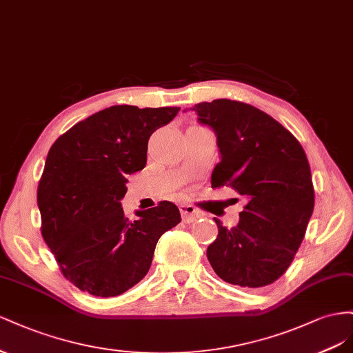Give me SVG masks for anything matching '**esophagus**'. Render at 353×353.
<instances>
[{"instance_id": "obj_1", "label": "esophagus", "mask_w": 353, "mask_h": 353, "mask_svg": "<svg viewBox=\"0 0 353 353\" xmlns=\"http://www.w3.org/2000/svg\"><path fill=\"white\" fill-rule=\"evenodd\" d=\"M180 210V214H182L183 221L186 223H190V221H195L196 219H199V211L194 207V205H189V204H182L179 207Z\"/></svg>"}]
</instances>
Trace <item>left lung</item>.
I'll return each mask as SVG.
<instances>
[{
	"label": "left lung",
	"mask_w": 353,
	"mask_h": 353,
	"mask_svg": "<svg viewBox=\"0 0 353 353\" xmlns=\"http://www.w3.org/2000/svg\"><path fill=\"white\" fill-rule=\"evenodd\" d=\"M189 109L216 134L220 163L211 186L234 188L247 201L236 226L228 229L214 219L219 235L207 248L210 265L234 285L275 283L293 261L314 213L305 150L276 119L251 105L217 99Z\"/></svg>",
	"instance_id": "left-lung-1"
}]
</instances>
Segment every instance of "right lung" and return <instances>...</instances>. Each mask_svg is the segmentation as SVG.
I'll return each mask as SVG.
<instances>
[{"instance_id":"obj_1","label":"right lung","mask_w":353,"mask_h":353,"mask_svg":"<svg viewBox=\"0 0 353 353\" xmlns=\"http://www.w3.org/2000/svg\"><path fill=\"white\" fill-rule=\"evenodd\" d=\"M180 108L117 105L79 121L50 148L38 185L41 234L65 278L81 291L114 297L143 279L158 239L180 223L170 201L121 207L127 176L143 170L148 140Z\"/></svg>"}]
</instances>
